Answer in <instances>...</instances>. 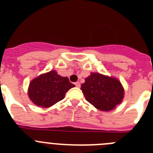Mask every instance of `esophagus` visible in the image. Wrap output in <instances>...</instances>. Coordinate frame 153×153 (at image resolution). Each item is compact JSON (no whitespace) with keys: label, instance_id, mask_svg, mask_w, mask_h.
I'll use <instances>...</instances> for the list:
<instances>
[{"label":"esophagus","instance_id":"esophagus-1","mask_svg":"<svg viewBox=\"0 0 153 153\" xmlns=\"http://www.w3.org/2000/svg\"><path fill=\"white\" fill-rule=\"evenodd\" d=\"M75 86H76V87H80V83H79V82H76Z\"/></svg>","mask_w":153,"mask_h":153}]
</instances>
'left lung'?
Listing matches in <instances>:
<instances>
[{
	"label": "left lung",
	"mask_w": 153,
	"mask_h": 153,
	"mask_svg": "<svg viewBox=\"0 0 153 153\" xmlns=\"http://www.w3.org/2000/svg\"><path fill=\"white\" fill-rule=\"evenodd\" d=\"M85 99L101 111H109L122 102L124 90L120 81L99 73H91L81 85Z\"/></svg>",
	"instance_id": "obj_1"
}]
</instances>
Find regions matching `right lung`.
<instances>
[{"mask_svg": "<svg viewBox=\"0 0 153 153\" xmlns=\"http://www.w3.org/2000/svg\"><path fill=\"white\" fill-rule=\"evenodd\" d=\"M74 86L68 78L61 76L55 70H51L31 81L28 96L35 105L48 108L62 100L66 93Z\"/></svg>", "mask_w": 153, "mask_h": 153, "instance_id": "add662e5", "label": "right lung"}]
</instances>
